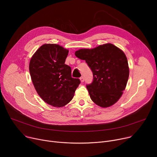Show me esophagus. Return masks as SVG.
<instances>
[{
    "label": "esophagus",
    "instance_id": "esophagus-1",
    "mask_svg": "<svg viewBox=\"0 0 157 157\" xmlns=\"http://www.w3.org/2000/svg\"><path fill=\"white\" fill-rule=\"evenodd\" d=\"M79 79H80L81 82H82V83H83V82H84V81H85V78H84V77H83V76H81Z\"/></svg>",
    "mask_w": 157,
    "mask_h": 157
}]
</instances>
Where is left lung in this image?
I'll list each match as a JSON object with an SVG mask.
<instances>
[{
    "mask_svg": "<svg viewBox=\"0 0 157 157\" xmlns=\"http://www.w3.org/2000/svg\"><path fill=\"white\" fill-rule=\"evenodd\" d=\"M75 55L85 60L92 71V83L86 85L92 101L102 108L116 103L123 94L129 76L128 61L123 52L108 43L91 49H81Z\"/></svg>",
    "mask_w": 157,
    "mask_h": 157,
    "instance_id": "1",
    "label": "left lung"
}]
</instances>
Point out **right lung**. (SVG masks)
Masks as SVG:
<instances>
[{
    "instance_id": "1",
    "label": "right lung",
    "mask_w": 157,
    "mask_h": 157,
    "mask_svg": "<svg viewBox=\"0 0 157 157\" xmlns=\"http://www.w3.org/2000/svg\"><path fill=\"white\" fill-rule=\"evenodd\" d=\"M69 50L56 44L41 46L31 58L29 71L32 83L41 98L55 107L68 104L81 81L71 76L65 63Z\"/></svg>"
}]
</instances>
